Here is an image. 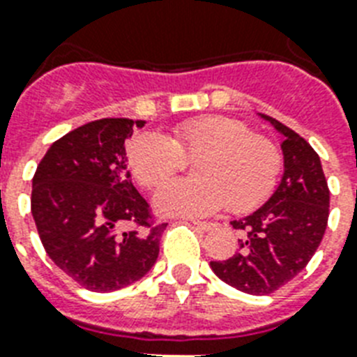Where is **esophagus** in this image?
I'll return each mask as SVG.
<instances>
[{
    "mask_svg": "<svg viewBox=\"0 0 357 357\" xmlns=\"http://www.w3.org/2000/svg\"><path fill=\"white\" fill-rule=\"evenodd\" d=\"M198 229H202V231H211V229L217 228V224L215 222H202V220H195L192 222Z\"/></svg>",
    "mask_w": 357,
    "mask_h": 357,
    "instance_id": "esophagus-1",
    "label": "esophagus"
}]
</instances>
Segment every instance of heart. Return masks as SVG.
<instances>
[{
	"mask_svg": "<svg viewBox=\"0 0 357 357\" xmlns=\"http://www.w3.org/2000/svg\"><path fill=\"white\" fill-rule=\"evenodd\" d=\"M183 157H198L196 179H176L157 190L153 206L162 215L204 217L226 204L235 213L250 211L272 195L283 167L282 151L271 139L229 116L185 120L172 137L146 131L128 148L129 168L144 187L172 178Z\"/></svg>",
	"mask_w": 357,
	"mask_h": 357,
	"instance_id": "obj_1",
	"label": "heart"
}]
</instances>
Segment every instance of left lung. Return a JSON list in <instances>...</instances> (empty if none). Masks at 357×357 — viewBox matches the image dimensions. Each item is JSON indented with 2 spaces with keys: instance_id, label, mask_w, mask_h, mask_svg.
Returning <instances> with one entry per match:
<instances>
[{
  "instance_id": "left-lung-1",
  "label": "left lung",
  "mask_w": 357,
  "mask_h": 357,
  "mask_svg": "<svg viewBox=\"0 0 357 357\" xmlns=\"http://www.w3.org/2000/svg\"><path fill=\"white\" fill-rule=\"evenodd\" d=\"M259 116L283 137L282 181L259 209L231 220L244 234L237 254L211 261L222 282L248 294H271L291 282L319 248L330 213L321 157L293 129L272 116Z\"/></svg>"
}]
</instances>
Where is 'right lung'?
Segmentation results:
<instances>
[{
  "mask_svg": "<svg viewBox=\"0 0 357 357\" xmlns=\"http://www.w3.org/2000/svg\"><path fill=\"white\" fill-rule=\"evenodd\" d=\"M144 120L102 119L55 140L33 176L31 213L50 259L89 291L128 287L155 265L167 224L131 183L126 140ZM131 223L134 228L120 232Z\"/></svg>",
  "mask_w": 357,
  "mask_h": 357,
  "instance_id": "obj_1",
  "label": "right lung"
}]
</instances>
